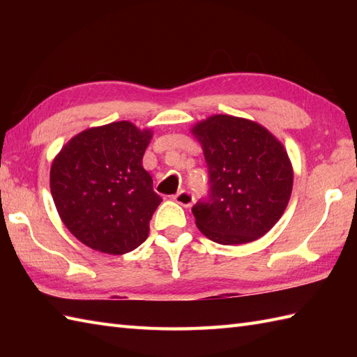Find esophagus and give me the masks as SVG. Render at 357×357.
<instances>
[{"mask_svg": "<svg viewBox=\"0 0 357 357\" xmlns=\"http://www.w3.org/2000/svg\"><path fill=\"white\" fill-rule=\"evenodd\" d=\"M174 201L184 207H192L195 202V195L188 190H181L174 195Z\"/></svg>", "mask_w": 357, "mask_h": 357, "instance_id": "34e87169", "label": "esophagus"}]
</instances>
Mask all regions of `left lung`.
<instances>
[{
  "label": "left lung",
  "mask_w": 357,
  "mask_h": 357,
  "mask_svg": "<svg viewBox=\"0 0 357 357\" xmlns=\"http://www.w3.org/2000/svg\"><path fill=\"white\" fill-rule=\"evenodd\" d=\"M208 167V195L192 211L198 229L222 245L264 236L288 204L293 169L267 128L244 118L215 115L193 127Z\"/></svg>",
  "instance_id": "obj_1"
}]
</instances>
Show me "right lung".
I'll return each instance as SVG.
<instances>
[{"label":"right lung","instance_id":"right-lung-1","mask_svg":"<svg viewBox=\"0 0 357 357\" xmlns=\"http://www.w3.org/2000/svg\"><path fill=\"white\" fill-rule=\"evenodd\" d=\"M150 139V130L119 121L81 132L55 158L53 202L82 244L124 255L147 239L150 219L162 201L142 167Z\"/></svg>","mask_w":357,"mask_h":357}]
</instances>
